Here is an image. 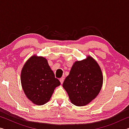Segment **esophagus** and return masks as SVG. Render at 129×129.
<instances>
[{"label":"esophagus","instance_id":"1","mask_svg":"<svg viewBox=\"0 0 129 129\" xmlns=\"http://www.w3.org/2000/svg\"><path fill=\"white\" fill-rule=\"evenodd\" d=\"M64 78H61L60 79V81L61 82V84H62L63 82H64Z\"/></svg>","mask_w":129,"mask_h":129}]
</instances>
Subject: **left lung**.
<instances>
[{"mask_svg":"<svg viewBox=\"0 0 129 129\" xmlns=\"http://www.w3.org/2000/svg\"><path fill=\"white\" fill-rule=\"evenodd\" d=\"M103 84L100 65L90 56L73 64L62 84L69 100L77 106L86 105L99 94Z\"/></svg>","mask_w":129,"mask_h":129,"instance_id":"8db88e82","label":"left lung"}]
</instances>
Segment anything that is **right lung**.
<instances>
[{
    "label": "right lung",
    "instance_id": "add662e5",
    "mask_svg": "<svg viewBox=\"0 0 129 129\" xmlns=\"http://www.w3.org/2000/svg\"><path fill=\"white\" fill-rule=\"evenodd\" d=\"M20 80L26 97L37 105L48 102L54 89L60 85L47 60L36 54L28 58L24 65Z\"/></svg>",
    "mask_w": 129,
    "mask_h": 129
}]
</instances>
